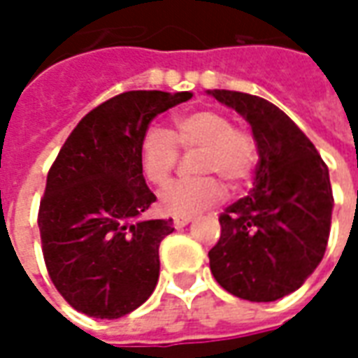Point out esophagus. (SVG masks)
I'll use <instances>...</instances> for the list:
<instances>
[{
    "label": "esophagus",
    "mask_w": 358,
    "mask_h": 358,
    "mask_svg": "<svg viewBox=\"0 0 358 358\" xmlns=\"http://www.w3.org/2000/svg\"><path fill=\"white\" fill-rule=\"evenodd\" d=\"M192 222V217H176L174 218V228H184Z\"/></svg>",
    "instance_id": "obj_1"
}]
</instances>
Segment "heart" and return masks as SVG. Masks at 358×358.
<instances>
[{
    "label": "heart",
    "mask_w": 358,
    "mask_h": 358,
    "mask_svg": "<svg viewBox=\"0 0 358 358\" xmlns=\"http://www.w3.org/2000/svg\"><path fill=\"white\" fill-rule=\"evenodd\" d=\"M176 132L149 126L141 136V172L153 186H166L178 166L180 148L201 151L195 161L199 178L180 180L159 195V205L172 217H192L224 197V180L230 187L248 184L259 161V145L243 126H234L222 110L195 109L176 117ZM215 173V177H210ZM219 178L217 179L216 176Z\"/></svg>",
    "instance_id": "obj_1"
}]
</instances>
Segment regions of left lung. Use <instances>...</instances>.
I'll use <instances>...</instances> for the list:
<instances>
[{"label":"left lung","mask_w":358,"mask_h":358,"mask_svg":"<svg viewBox=\"0 0 358 358\" xmlns=\"http://www.w3.org/2000/svg\"><path fill=\"white\" fill-rule=\"evenodd\" d=\"M207 94L238 110L259 145L255 187L218 217L210 272L240 299H282L299 289L326 253L334 209L328 166L274 103L230 90Z\"/></svg>","instance_id":"8db88e82"}]
</instances>
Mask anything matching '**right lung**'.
<instances>
[{
  "label": "right lung",
  "instance_id": "obj_1",
  "mask_svg": "<svg viewBox=\"0 0 358 358\" xmlns=\"http://www.w3.org/2000/svg\"><path fill=\"white\" fill-rule=\"evenodd\" d=\"M189 92L136 90L97 105L76 124L51 164L38 226L57 292L78 313L120 318L149 299L169 220H140L157 197L140 164L151 120Z\"/></svg>",
  "mask_w": 358,
  "mask_h": 358
}]
</instances>
